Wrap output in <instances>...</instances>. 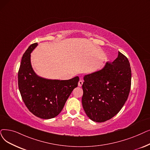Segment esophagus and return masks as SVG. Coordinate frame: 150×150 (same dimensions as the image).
<instances>
[{
  "instance_id": "esophagus-1",
  "label": "esophagus",
  "mask_w": 150,
  "mask_h": 150,
  "mask_svg": "<svg viewBox=\"0 0 150 150\" xmlns=\"http://www.w3.org/2000/svg\"><path fill=\"white\" fill-rule=\"evenodd\" d=\"M83 81H82V80H80V81H79V86L81 87V86L83 85Z\"/></svg>"
}]
</instances>
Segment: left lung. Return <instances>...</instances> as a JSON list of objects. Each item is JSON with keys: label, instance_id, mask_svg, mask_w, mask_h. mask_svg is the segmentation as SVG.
I'll list each match as a JSON object with an SVG mask.
<instances>
[{"label": "left lung", "instance_id": "8db88e82", "mask_svg": "<svg viewBox=\"0 0 150 150\" xmlns=\"http://www.w3.org/2000/svg\"><path fill=\"white\" fill-rule=\"evenodd\" d=\"M82 85V105L89 119L102 122L111 119L125 105L131 85V69L120 52L112 63L85 75Z\"/></svg>", "mask_w": 150, "mask_h": 150}]
</instances>
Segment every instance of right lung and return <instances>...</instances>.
<instances>
[{
    "instance_id": "1",
    "label": "right lung",
    "mask_w": 150,
    "mask_h": 150,
    "mask_svg": "<svg viewBox=\"0 0 150 150\" xmlns=\"http://www.w3.org/2000/svg\"><path fill=\"white\" fill-rule=\"evenodd\" d=\"M38 43L25 51L18 71V87L25 106L35 116L51 119L62 111L69 96L78 86L79 77L67 80L48 79L38 75L31 64V53Z\"/></svg>"
}]
</instances>
